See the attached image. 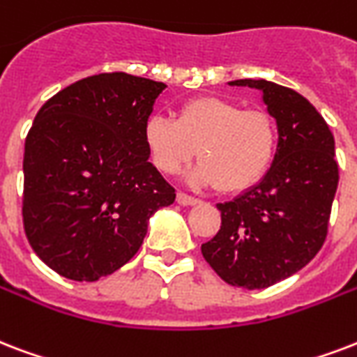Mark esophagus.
Instances as JSON below:
<instances>
[{
  "label": "esophagus",
  "instance_id": "esophagus-1",
  "mask_svg": "<svg viewBox=\"0 0 357 357\" xmlns=\"http://www.w3.org/2000/svg\"><path fill=\"white\" fill-rule=\"evenodd\" d=\"M176 200H178V204H181V206H195V204H198V198L190 197V195L181 192V190L176 195Z\"/></svg>",
  "mask_w": 357,
  "mask_h": 357
}]
</instances>
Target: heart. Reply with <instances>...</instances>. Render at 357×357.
<instances>
[{"instance_id": "b5f03b06", "label": "heart", "mask_w": 357, "mask_h": 357, "mask_svg": "<svg viewBox=\"0 0 357 357\" xmlns=\"http://www.w3.org/2000/svg\"><path fill=\"white\" fill-rule=\"evenodd\" d=\"M279 123L262 106L243 108L222 97L185 100L176 119L151 116L144 142L162 174H178L195 159L192 179L221 192H243L262 181L279 151Z\"/></svg>"}]
</instances>
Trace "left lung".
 <instances>
[{
	"instance_id": "obj_1",
	"label": "left lung",
	"mask_w": 357,
	"mask_h": 357,
	"mask_svg": "<svg viewBox=\"0 0 357 357\" xmlns=\"http://www.w3.org/2000/svg\"><path fill=\"white\" fill-rule=\"evenodd\" d=\"M230 84L262 89L281 140L260 183L217 204L221 228L202 243V255L222 281L255 290L294 275L322 249L339 167L330 127L303 95L268 80Z\"/></svg>"
}]
</instances>
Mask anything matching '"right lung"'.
Masks as SVG:
<instances>
[{
  "mask_svg": "<svg viewBox=\"0 0 357 357\" xmlns=\"http://www.w3.org/2000/svg\"><path fill=\"white\" fill-rule=\"evenodd\" d=\"M162 82L102 73L35 116L24 148V232L61 277L93 282L135 257L176 189L149 162L144 125Z\"/></svg>",
  "mask_w": 357,
  "mask_h": 357,
  "instance_id": "1",
  "label": "right lung"
}]
</instances>
